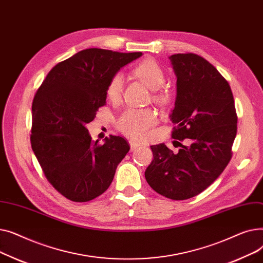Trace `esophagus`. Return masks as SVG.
I'll list each match as a JSON object with an SVG mask.
<instances>
[{
  "mask_svg": "<svg viewBox=\"0 0 263 263\" xmlns=\"http://www.w3.org/2000/svg\"><path fill=\"white\" fill-rule=\"evenodd\" d=\"M129 144H130L131 151H133V150H135V149H137V148H140V144H137V143L134 142V141H129Z\"/></svg>",
  "mask_w": 263,
  "mask_h": 263,
  "instance_id": "1",
  "label": "esophagus"
}]
</instances>
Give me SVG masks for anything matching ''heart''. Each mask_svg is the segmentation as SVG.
<instances>
[{"instance_id": "1", "label": "heart", "mask_w": 263, "mask_h": 263, "mask_svg": "<svg viewBox=\"0 0 263 263\" xmlns=\"http://www.w3.org/2000/svg\"><path fill=\"white\" fill-rule=\"evenodd\" d=\"M135 77L142 80L145 84L155 90L154 100L161 104H166L170 100L167 90H159L165 80V74L161 66L154 60L148 59L137 64L133 68ZM123 91V77L116 72L109 79L106 86V96L110 101H118ZM157 115L151 108L145 109H127L116 121L117 129L133 140H145L150 129L157 123Z\"/></svg>"}]
</instances>
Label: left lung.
<instances>
[{
  "label": "left lung",
  "mask_w": 263,
  "mask_h": 263,
  "mask_svg": "<svg viewBox=\"0 0 263 263\" xmlns=\"http://www.w3.org/2000/svg\"><path fill=\"white\" fill-rule=\"evenodd\" d=\"M170 60L177 77L172 137L187 144L179 143L177 154L165 144L150 146L154 159L145 178L162 196L184 200L204 191L226 168L238 116L229 83L213 65L194 53L174 54Z\"/></svg>",
  "instance_id": "8db88e82"
}]
</instances>
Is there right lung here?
I'll list each match as a JSON object with an SVG mask.
<instances>
[{"mask_svg":"<svg viewBox=\"0 0 263 263\" xmlns=\"http://www.w3.org/2000/svg\"><path fill=\"white\" fill-rule=\"evenodd\" d=\"M142 52L86 49L55 65L32 104L31 144L48 181L67 199L86 202L104 193L130 146L121 136L93 142L86 129L106 104V86Z\"/></svg>","mask_w":263,"mask_h":263,"instance_id":"add662e5","label":"right lung"}]
</instances>
